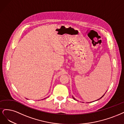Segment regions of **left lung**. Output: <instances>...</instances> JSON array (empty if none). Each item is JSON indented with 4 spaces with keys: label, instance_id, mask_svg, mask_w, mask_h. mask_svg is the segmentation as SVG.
Segmentation results:
<instances>
[{
    "label": "left lung",
    "instance_id": "1",
    "mask_svg": "<svg viewBox=\"0 0 124 124\" xmlns=\"http://www.w3.org/2000/svg\"><path fill=\"white\" fill-rule=\"evenodd\" d=\"M102 97H103V96H102ZM73 98H74V99H75V98H74V97H73ZM101 98H102V97H101Z\"/></svg>",
    "mask_w": 124,
    "mask_h": 124
}]
</instances>
